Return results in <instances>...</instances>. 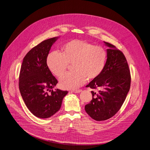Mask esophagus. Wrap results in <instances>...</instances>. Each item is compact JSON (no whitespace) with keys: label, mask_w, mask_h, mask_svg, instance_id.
<instances>
[{"label":"esophagus","mask_w":150,"mask_h":150,"mask_svg":"<svg viewBox=\"0 0 150 150\" xmlns=\"http://www.w3.org/2000/svg\"><path fill=\"white\" fill-rule=\"evenodd\" d=\"M81 91V90H72L71 91V92H72V93H80Z\"/></svg>","instance_id":"obj_1"}]
</instances>
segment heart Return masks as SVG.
<instances>
[{
  "mask_svg": "<svg viewBox=\"0 0 150 150\" xmlns=\"http://www.w3.org/2000/svg\"><path fill=\"white\" fill-rule=\"evenodd\" d=\"M106 59L107 53L102 47L75 39L65 44L61 53H49L46 63L50 71L57 77L66 72L69 64H72L74 72L66 74L59 81L63 88L75 90L84 84L87 78L92 80L99 77L104 70Z\"/></svg>",
  "mask_w": 150,
  "mask_h": 150,
  "instance_id": "1",
  "label": "heart"
}]
</instances>
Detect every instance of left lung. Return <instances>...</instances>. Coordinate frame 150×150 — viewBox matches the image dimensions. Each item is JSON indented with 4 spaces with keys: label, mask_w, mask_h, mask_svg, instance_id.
Masks as SVG:
<instances>
[{
    "label": "left lung",
    "mask_w": 150,
    "mask_h": 150,
    "mask_svg": "<svg viewBox=\"0 0 150 150\" xmlns=\"http://www.w3.org/2000/svg\"><path fill=\"white\" fill-rule=\"evenodd\" d=\"M108 47L104 70L86 86L99 88L91 91L93 98L85 106L86 112L94 120L103 121L113 117L123 104L130 90L131 77L126 59L114 45L103 42Z\"/></svg>",
    "instance_id": "8db88e82"
}]
</instances>
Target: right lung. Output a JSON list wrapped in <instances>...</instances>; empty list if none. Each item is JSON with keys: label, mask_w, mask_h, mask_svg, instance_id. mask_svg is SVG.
Wrapping results in <instances>:
<instances>
[{"label": "right lung", "mask_w": 150, "mask_h": 150, "mask_svg": "<svg viewBox=\"0 0 150 150\" xmlns=\"http://www.w3.org/2000/svg\"><path fill=\"white\" fill-rule=\"evenodd\" d=\"M59 38L45 40L31 49L24 57L21 67V95L29 110L40 118H47L56 114L68 93L59 89L52 90L58 81L46 63L51 47Z\"/></svg>", "instance_id": "add662e5"}]
</instances>
